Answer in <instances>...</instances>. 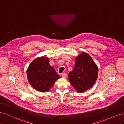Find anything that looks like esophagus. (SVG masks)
Instances as JSON below:
<instances>
[{"label": "esophagus", "mask_w": 124, "mask_h": 124, "mask_svg": "<svg viewBox=\"0 0 124 124\" xmlns=\"http://www.w3.org/2000/svg\"><path fill=\"white\" fill-rule=\"evenodd\" d=\"M66 77H67V74H66V73H63L62 74V78H66Z\"/></svg>", "instance_id": "34e87169"}]
</instances>
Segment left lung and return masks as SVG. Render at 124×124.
<instances>
[{"label":"left lung","instance_id":"8db88e82","mask_svg":"<svg viewBox=\"0 0 124 124\" xmlns=\"http://www.w3.org/2000/svg\"><path fill=\"white\" fill-rule=\"evenodd\" d=\"M98 73V67L91 56L83 52L75 59L74 68L69 73L68 78L75 89L82 93L95 84Z\"/></svg>","mask_w":124,"mask_h":124}]
</instances>
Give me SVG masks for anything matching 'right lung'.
I'll use <instances>...</instances> for the list:
<instances>
[{"label": "right lung", "instance_id": "1", "mask_svg": "<svg viewBox=\"0 0 124 124\" xmlns=\"http://www.w3.org/2000/svg\"><path fill=\"white\" fill-rule=\"evenodd\" d=\"M27 78L32 87L42 92H48L60 78L47 57H38L30 64L27 71Z\"/></svg>", "mask_w": 124, "mask_h": 124}]
</instances>
